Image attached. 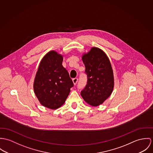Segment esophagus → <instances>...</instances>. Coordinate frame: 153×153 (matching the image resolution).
I'll return each mask as SVG.
<instances>
[{
    "mask_svg": "<svg viewBox=\"0 0 153 153\" xmlns=\"http://www.w3.org/2000/svg\"><path fill=\"white\" fill-rule=\"evenodd\" d=\"M73 82L74 83V85H76L77 83V81H78V79L77 78H74V79H73Z\"/></svg>",
    "mask_w": 153,
    "mask_h": 153,
    "instance_id": "34e87169",
    "label": "esophagus"
}]
</instances>
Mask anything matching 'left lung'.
Segmentation results:
<instances>
[{"instance_id": "left-lung-1", "label": "left lung", "mask_w": 153, "mask_h": 153, "mask_svg": "<svg viewBox=\"0 0 153 153\" xmlns=\"http://www.w3.org/2000/svg\"><path fill=\"white\" fill-rule=\"evenodd\" d=\"M82 60L87 82L81 96L88 104L98 106L113 90L114 76L110 62L104 51L94 47L83 55Z\"/></svg>"}]
</instances>
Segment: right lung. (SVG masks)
<instances>
[{"mask_svg": "<svg viewBox=\"0 0 153 153\" xmlns=\"http://www.w3.org/2000/svg\"><path fill=\"white\" fill-rule=\"evenodd\" d=\"M63 56L54 51L42 59L34 79V93L40 104L55 110L66 101L74 85L62 66Z\"/></svg>", "mask_w": 153, "mask_h": 153, "instance_id": "right-lung-1", "label": "right lung"}]
</instances>
